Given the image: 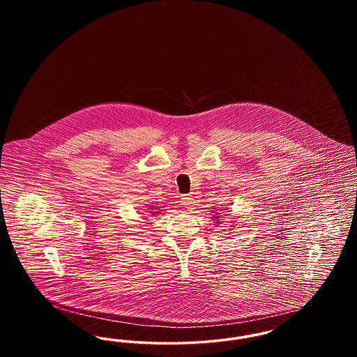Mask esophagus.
Instances as JSON below:
<instances>
[{
    "instance_id": "34e87169",
    "label": "esophagus",
    "mask_w": 357,
    "mask_h": 357,
    "mask_svg": "<svg viewBox=\"0 0 357 357\" xmlns=\"http://www.w3.org/2000/svg\"><path fill=\"white\" fill-rule=\"evenodd\" d=\"M181 204H183V207H186L187 210H192L194 204H195V199L191 198L190 195H183L181 198Z\"/></svg>"
}]
</instances>
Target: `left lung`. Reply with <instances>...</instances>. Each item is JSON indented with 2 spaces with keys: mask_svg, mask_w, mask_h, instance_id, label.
I'll list each match as a JSON object with an SVG mask.
<instances>
[{
  "mask_svg": "<svg viewBox=\"0 0 357 357\" xmlns=\"http://www.w3.org/2000/svg\"><path fill=\"white\" fill-rule=\"evenodd\" d=\"M214 218H215V220H214V221H217V220H218V218H220V215H218V217H214ZM221 222H223V221H220V222H218V223H221Z\"/></svg>",
  "mask_w": 357,
  "mask_h": 357,
  "instance_id": "left-lung-1",
  "label": "left lung"
}]
</instances>
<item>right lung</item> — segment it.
I'll return each instance as SVG.
<instances>
[{"label":"right lung","mask_w":357,"mask_h":357,"mask_svg":"<svg viewBox=\"0 0 357 357\" xmlns=\"http://www.w3.org/2000/svg\"><path fill=\"white\" fill-rule=\"evenodd\" d=\"M160 211H162V210H160V207H151V208H150V213H151V214H160Z\"/></svg>","instance_id":"1"}]
</instances>
